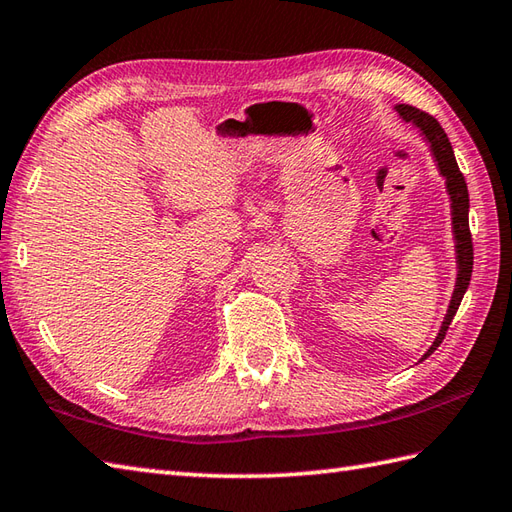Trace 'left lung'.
I'll return each mask as SVG.
<instances>
[{"label": "left lung", "mask_w": 512, "mask_h": 512, "mask_svg": "<svg viewBox=\"0 0 512 512\" xmlns=\"http://www.w3.org/2000/svg\"><path fill=\"white\" fill-rule=\"evenodd\" d=\"M395 112L400 114V119L406 123H413L424 141L429 143L433 161L437 165V170L444 176L446 181V192L448 198H451V225H453V241H455V263H457V278H455V289L451 302H448L446 316L440 327V333H437L429 351L424 353L422 360H426L431 353L440 347L448 325H451L457 309H460V302L466 294L468 283H471V274H473V238H471V227H468V187L464 181V174L457 168L455 154L451 148V141H448L446 132L442 130V125L437 123L431 114H426L422 110H417L413 106H406V103H398L395 106ZM420 360V362H422Z\"/></svg>", "instance_id": "1"}]
</instances>
